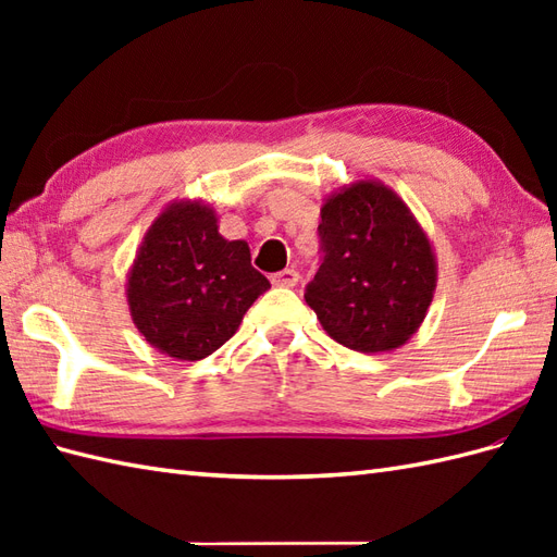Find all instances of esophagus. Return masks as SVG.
Listing matches in <instances>:
<instances>
[{"mask_svg": "<svg viewBox=\"0 0 557 557\" xmlns=\"http://www.w3.org/2000/svg\"><path fill=\"white\" fill-rule=\"evenodd\" d=\"M299 282V275H297V270H282V272H275V275H272V285L275 287H294Z\"/></svg>", "mask_w": 557, "mask_h": 557, "instance_id": "obj_1", "label": "esophagus"}]
</instances>
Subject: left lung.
I'll use <instances>...</instances> for the list:
<instances>
[{
    "mask_svg": "<svg viewBox=\"0 0 557 557\" xmlns=\"http://www.w3.org/2000/svg\"><path fill=\"white\" fill-rule=\"evenodd\" d=\"M323 263L304 299L325 333L363 354L393 351L421 327L437 285L429 234L377 180L323 198Z\"/></svg>",
    "mask_w": 557,
    "mask_h": 557,
    "instance_id": "8db88e82",
    "label": "left lung"
}]
</instances>
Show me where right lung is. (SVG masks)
<instances>
[{"instance_id": "1", "label": "right lung", "mask_w": 557, "mask_h": 557, "mask_svg": "<svg viewBox=\"0 0 557 557\" xmlns=\"http://www.w3.org/2000/svg\"><path fill=\"white\" fill-rule=\"evenodd\" d=\"M270 287L244 239L220 234L218 212L174 200L152 220L126 275V304L152 349L198 361L220 349Z\"/></svg>"}]
</instances>
